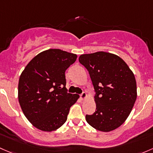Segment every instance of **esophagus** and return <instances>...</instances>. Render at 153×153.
I'll return each instance as SVG.
<instances>
[{"mask_svg": "<svg viewBox=\"0 0 153 153\" xmlns=\"http://www.w3.org/2000/svg\"><path fill=\"white\" fill-rule=\"evenodd\" d=\"M79 96H80V98H81V100H84V99H85L86 97H87V94H86L85 92H82Z\"/></svg>", "mask_w": 153, "mask_h": 153, "instance_id": "obj_1", "label": "esophagus"}]
</instances>
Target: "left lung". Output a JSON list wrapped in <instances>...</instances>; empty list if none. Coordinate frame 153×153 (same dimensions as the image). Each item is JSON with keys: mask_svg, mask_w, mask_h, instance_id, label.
<instances>
[{"mask_svg": "<svg viewBox=\"0 0 153 153\" xmlns=\"http://www.w3.org/2000/svg\"><path fill=\"white\" fill-rule=\"evenodd\" d=\"M79 61L88 71L96 93V111L86 115V121L102 132L118 128L128 117L136 100L134 74L123 59L113 53L82 54Z\"/></svg>", "mask_w": 153, "mask_h": 153, "instance_id": "left-lung-1", "label": "left lung"}]
</instances>
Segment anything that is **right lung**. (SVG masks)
<instances>
[{
  "label": "right lung",
  "mask_w": 153,
  "mask_h": 153,
  "mask_svg": "<svg viewBox=\"0 0 153 153\" xmlns=\"http://www.w3.org/2000/svg\"><path fill=\"white\" fill-rule=\"evenodd\" d=\"M76 54L48 49L34 56L22 72L18 100L25 116L42 131L57 130L67 120L70 108L79 95L68 93L65 71Z\"/></svg>",
  "instance_id": "obj_1"
}]
</instances>
